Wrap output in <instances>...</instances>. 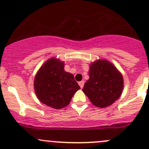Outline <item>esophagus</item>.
Listing matches in <instances>:
<instances>
[{"label": "esophagus", "mask_w": 149, "mask_h": 149, "mask_svg": "<svg viewBox=\"0 0 149 149\" xmlns=\"http://www.w3.org/2000/svg\"><path fill=\"white\" fill-rule=\"evenodd\" d=\"M79 86H80V87L81 88H83L84 87V81H80V82H79Z\"/></svg>", "instance_id": "1"}]
</instances>
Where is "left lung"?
Wrapping results in <instances>:
<instances>
[{"label":"left lung","mask_w":149,"mask_h":149,"mask_svg":"<svg viewBox=\"0 0 149 149\" xmlns=\"http://www.w3.org/2000/svg\"><path fill=\"white\" fill-rule=\"evenodd\" d=\"M89 79L82 89L91 102L98 107H107L120 97L123 78L118 69L106 60H99L89 66Z\"/></svg>","instance_id":"left-lung-1"}]
</instances>
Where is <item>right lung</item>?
Here are the masks:
<instances>
[{
    "mask_svg": "<svg viewBox=\"0 0 149 149\" xmlns=\"http://www.w3.org/2000/svg\"><path fill=\"white\" fill-rule=\"evenodd\" d=\"M36 95L42 103L61 109L69 104L80 86L73 74L64 70V63L52 58L37 73L34 82Z\"/></svg>",
    "mask_w": 149,
    "mask_h": 149,
    "instance_id": "add662e5",
    "label": "right lung"
}]
</instances>
